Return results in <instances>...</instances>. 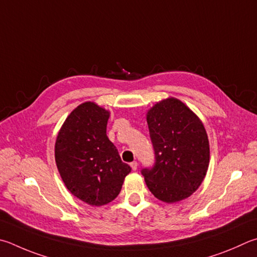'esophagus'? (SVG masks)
<instances>
[{"mask_svg":"<svg viewBox=\"0 0 257 257\" xmlns=\"http://www.w3.org/2000/svg\"><path fill=\"white\" fill-rule=\"evenodd\" d=\"M130 166H132L133 171H136L137 167H138V163H137L136 161H135V162H133V163H130Z\"/></svg>","mask_w":257,"mask_h":257,"instance_id":"1","label":"esophagus"}]
</instances>
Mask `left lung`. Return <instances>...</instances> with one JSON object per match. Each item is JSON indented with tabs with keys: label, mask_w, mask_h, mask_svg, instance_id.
I'll return each mask as SVG.
<instances>
[{
	"label": "left lung",
	"mask_w": 257,
	"mask_h": 257,
	"mask_svg": "<svg viewBox=\"0 0 257 257\" xmlns=\"http://www.w3.org/2000/svg\"><path fill=\"white\" fill-rule=\"evenodd\" d=\"M155 163L142 174L151 192L167 203L189 198L207 174L210 148L207 132L183 102L169 97L147 112Z\"/></svg>",
	"instance_id": "8db88e82"
}]
</instances>
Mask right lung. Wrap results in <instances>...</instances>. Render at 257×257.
Listing matches in <instances>:
<instances>
[{
    "label": "right lung",
    "instance_id": "obj_1",
    "mask_svg": "<svg viewBox=\"0 0 257 257\" xmlns=\"http://www.w3.org/2000/svg\"><path fill=\"white\" fill-rule=\"evenodd\" d=\"M110 112L93 102L74 109L55 144L57 169L69 192L91 206H103L120 193L132 169L106 136Z\"/></svg>",
    "mask_w": 257,
    "mask_h": 257
}]
</instances>
